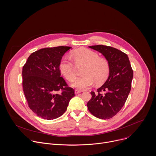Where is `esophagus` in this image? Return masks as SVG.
Wrapping results in <instances>:
<instances>
[{
  "instance_id": "1",
  "label": "esophagus",
  "mask_w": 156,
  "mask_h": 156,
  "mask_svg": "<svg viewBox=\"0 0 156 156\" xmlns=\"http://www.w3.org/2000/svg\"><path fill=\"white\" fill-rule=\"evenodd\" d=\"M81 92V90H75V93L76 94H79V93H80Z\"/></svg>"
}]
</instances>
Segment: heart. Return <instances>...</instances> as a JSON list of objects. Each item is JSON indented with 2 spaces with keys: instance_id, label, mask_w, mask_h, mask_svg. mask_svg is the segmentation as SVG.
<instances>
[{
  "instance_id": "1",
  "label": "heart",
  "mask_w": 156,
  "mask_h": 156,
  "mask_svg": "<svg viewBox=\"0 0 156 156\" xmlns=\"http://www.w3.org/2000/svg\"><path fill=\"white\" fill-rule=\"evenodd\" d=\"M71 57L76 65H84L82 70L83 75L75 78L72 85L80 90L91 87L94 82L96 84L104 83L110 73L108 61L99 55L86 48H80L71 53ZM59 70L64 77L70 81L76 76V68L74 63L69 59L63 58L58 65Z\"/></svg>"
}]
</instances>
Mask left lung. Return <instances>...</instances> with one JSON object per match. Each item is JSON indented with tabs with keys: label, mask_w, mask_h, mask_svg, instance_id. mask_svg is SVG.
<instances>
[{
	"label": "left lung",
	"mask_w": 156,
	"mask_h": 156,
	"mask_svg": "<svg viewBox=\"0 0 156 156\" xmlns=\"http://www.w3.org/2000/svg\"><path fill=\"white\" fill-rule=\"evenodd\" d=\"M101 53L108 61L110 73L105 83L91 91V99L87 103L92 115L101 119L115 116L124 105L131 90L133 71L128 55L114 48L104 45L90 46Z\"/></svg>",
	"instance_id": "obj_1"
}]
</instances>
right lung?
Instances as JSON below:
<instances>
[{
	"label": "right lung",
	"instance_id": "right-lung-1",
	"mask_svg": "<svg viewBox=\"0 0 156 156\" xmlns=\"http://www.w3.org/2000/svg\"><path fill=\"white\" fill-rule=\"evenodd\" d=\"M71 48H46L33 52L23 67V92L30 108L38 117L53 120L60 117L75 96L73 89L60 75L58 65ZM61 93L59 94L57 92Z\"/></svg>",
	"mask_w": 156,
	"mask_h": 156
}]
</instances>
